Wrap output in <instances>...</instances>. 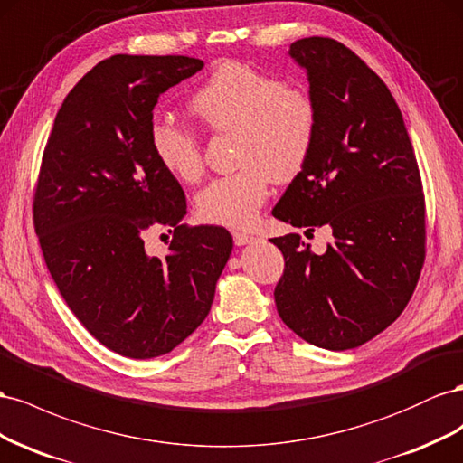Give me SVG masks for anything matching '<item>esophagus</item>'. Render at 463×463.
<instances>
[{"label": "esophagus", "instance_id": "1", "mask_svg": "<svg viewBox=\"0 0 463 463\" xmlns=\"http://www.w3.org/2000/svg\"><path fill=\"white\" fill-rule=\"evenodd\" d=\"M232 239H234V244H236V246H244V244L254 242V241H256V236H252V234H246V232H234V234H232Z\"/></svg>", "mask_w": 463, "mask_h": 463}]
</instances>
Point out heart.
<instances>
[{
    "instance_id": "heart-1",
    "label": "heart",
    "mask_w": 463,
    "mask_h": 463,
    "mask_svg": "<svg viewBox=\"0 0 463 463\" xmlns=\"http://www.w3.org/2000/svg\"><path fill=\"white\" fill-rule=\"evenodd\" d=\"M190 110L213 134H236V173L197 194L207 222L246 229L266 203L271 180H293L308 163L318 134L320 109L308 87L287 85L254 65L224 61L190 97ZM153 155L184 184L203 176L202 145L192 129L168 120L149 128Z\"/></svg>"
}]
</instances>
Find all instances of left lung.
<instances>
[{
    "mask_svg": "<svg viewBox=\"0 0 463 463\" xmlns=\"http://www.w3.org/2000/svg\"><path fill=\"white\" fill-rule=\"evenodd\" d=\"M320 118L305 168L273 207L293 227H329L314 254L298 234L271 242L285 269L275 287L281 320L316 347L363 345L398 320L425 263V194L411 139L386 83L334 38L290 44Z\"/></svg>",
    "mask_w": 463,
    "mask_h": 463,
    "instance_id": "left-lung-1",
    "label": "left lung"
}]
</instances>
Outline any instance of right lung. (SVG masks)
<instances>
[{
    "mask_svg": "<svg viewBox=\"0 0 463 463\" xmlns=\"http://www.w3.org/2000/svg\"><path fill=\"white\" fill-rule=\"evenodd\" d=\"M203 61L118 54L65 97L38 173L33 221L48 271L87 332L129 359L170 353L211 310L232 236L188 227L186 195L156 161L153 109ZM174 232L165 259L144 232Z\"/></svg>",
    "mask_w": 463,
    "mask_h": 463,
    "instance_id": "right-lung-1",
    "label": "right lung"
}]
</instances>
